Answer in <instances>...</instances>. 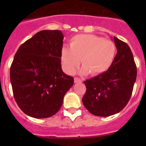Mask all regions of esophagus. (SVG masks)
Instances as JSON below:
<instances>
[{"label": "esophagus", "mask_w": 146, "mask_h": 146, "mask_svg": "<svg viewBox=\"0 0 146 146\" xmlns=\"http://www.w3.org/2000/svg\"><path fill=\"white\" fill-rule=\"evenodd\" d=\"M74 82L78 83V82H82V80L78 78V77H74Z\"/></svg>", "instance_id": "obj_1"}]
</instances>
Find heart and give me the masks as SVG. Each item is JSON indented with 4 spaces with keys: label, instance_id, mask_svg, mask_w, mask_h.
Masks as SVG:
<instances>
[{
    "label": "heart",
    "instance_id": "obj_1",
    "mask_svg": "<svg viewBox=\"0 0 146 146\" xmlns=\"http://www.w3.org/2000/svg\"><path fill=\"white\" fill-rule=\"evenodd\" d=\"M115 44L110 40L94 34L74 36L70 40V47L64 46L60 60L66 72L72 74L82 62L81 74L99 75L107 72L114 61Z\"/></svg>",
    "mask_w": 146,
    "mask_h": 146
}]
</instances>
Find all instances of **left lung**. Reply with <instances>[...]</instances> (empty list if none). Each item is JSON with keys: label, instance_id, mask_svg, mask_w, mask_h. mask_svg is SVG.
<instances>
[{"label": "left lung", "instance_id": "1", "mask_svg": "<svg viewBox=\"0 0 146 146\" xmlns=\"http://www.w3.org/2000/svg\"><path fill=\"white\" fill-rule=\"evenodd\" d=\"M117 54L109 69L84 81L85 108L96 116L107 117L119 113L129 101L136 81L137 67L128 44L115 37Z\"/></svg>", "mask_w": 146, "mask_h": 146}]
</instances>
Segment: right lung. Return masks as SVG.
<instances>
[{
  "instance_id": "right-lung-1",
  "label": "right lung",
  "mask_w": 146,
  "mask_h": 146,
  "mask_svg": "<svg viewBox=\"0 0 146 146\" xmlns=\"http://www.w3.org/2000/svg\"><path fill=\"white\" fill-rule=\"evenodd\" d=\"M63 39L60 31H41L15 54L10 68L13 94L19 108L29 116H52L74 84V78L61 69Z\"/></svg>"
}]
</instances>
